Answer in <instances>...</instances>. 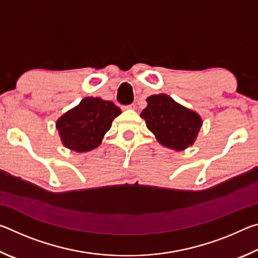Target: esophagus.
Here are the masks:
<instances>
[{
	"label": "esophagus",
	"instance_id": "34e87169",
	"mask_svg": "<svg viewBox=\"0 0 258 258\" xmlns=\"http://www.w3.org/2000/svg\"><path fill=\"white\" fill-rule=\"evenodd\" d=\"M125 109H135V104H128V106H126Z\"/></svg>",
	"mask_w": 258,
	"mask_h": 258
}]
</instances>
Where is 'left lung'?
<instances>
[{
	"label": "left lung",
	"instance_id": "8db88e82",
	"mask_svg": "<svg viewBox=\"0 0 258 258\" xmlns=\"http://www.w3.org/2000/svg\"><path fill=\"white\" fill-rule=\"evenodd\" d=\"M147 103L140 116L161 146L182 151L194 145L203 126L198 112L164 93L150 95Z\"/></svg>",
	"mask_w": 258,
	"mask_h": 258
}]
</instances>
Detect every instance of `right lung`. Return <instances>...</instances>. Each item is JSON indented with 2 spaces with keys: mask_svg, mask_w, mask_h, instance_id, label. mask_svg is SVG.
I'll return each instance as SVG.
<instances>
[{
  "mask_svg": "<svg viewBox=\"0 0 258 258\" xmlns=\"http://www.w3.org/2000/svg\"><path fill=\"white\" fill-rule=\"evenodd\" d=\"M120 113V109L111 101L87 97L59 117L55 127L63 147L87 152L101 145L112 120Z\"/></svg>",
  "mask_w": 258,
  "mask_h": 258,
  "instance_id": "right-lung-1",
  "label": "right lung"
}]
</instances>
